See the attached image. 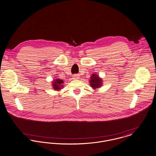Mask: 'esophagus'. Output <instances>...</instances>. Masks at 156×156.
I'll use <instances>...</instances> for the list:
<instances>
[{
    "label": "esophagus",
    "instance_id": "esophagus-1",
    "mask_svg": "<svg viewBox=\"0 0 156 156\" xmlns=\"http://www.w3.org/2000/svg\"><path fill=\"white\" fill-rule=\"evenodd\" d=\"M72 77H73L72 78L73 80H78V79H80V76L78 75H73Z\"/></svg>",
    "mask_w": 156,
    "mask_h": 156
}]
</instances>
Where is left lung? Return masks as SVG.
<instances>
[{
	"mask_svg": "<svg viewBox=\"0 0 156 156\" xmlns=\"http://www.w3.org/2000/svg\"><path fill=\"white\" fill-rule=\"evenodd\" d=\"M89 82L90 86L94 90L100 88L103 85L102 79L97 73H93L91 75Z\"/></svg>",
	"mask_w": 156,
	"mask_h": 156,
	"instance_id": "obj_1",
	"label": "left lung"
}]
</instances>
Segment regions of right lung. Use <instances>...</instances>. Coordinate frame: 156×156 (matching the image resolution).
Instances as JSON below:
<instances>
[{
  "mask_svg": "<svg viewBox=\"0 0 156 156\" xmlns=\"http://www.w3.org/2000/svg\"><path fill=\"white\" fill-rule=\"evenodd\" d=\"M63 81L59 78L53 80L51 83V85L53 87L52 88L55 91H59L60 89H62L63 88Z\"/></svg>",
  "mask_w": 156,
  "mask_h": 156,
  "instance_id": "obj_1",
  "label": "right lung"
}]
</instances>
